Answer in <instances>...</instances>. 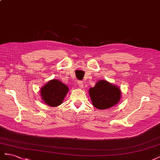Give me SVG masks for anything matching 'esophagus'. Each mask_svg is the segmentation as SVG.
<instances>
[{
	"label": "esophagus",
	"instance_id": "1",
	"mask_svg": "<svg viewBox=\"0 0 160 160\" xmlns=\"http://www.w3.org/2000/svg\"><path fill=\"white\" fill-rule=\"evenodd\" d=\"M77 84H78V86L80 88H83V83L82 81H78V82H77Z\"/></svg>",
	"mask_w": 160,
	"mask_h": 160
}]
</instances>
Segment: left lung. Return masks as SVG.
Returning <instances> with one entry per match:
<instances>
[{
  "mask_svg": "<svg viewBox=\"0 0 160 160\" xmlns=\"http://www.w3.org/2000/svg\"><path fill=\"white\" fill-rule=\"evenodd\" d=\"M92 104L98 109H109L117 105L122 98L119 87L106 80H99L89 90Z\"/></svg>",
  "mask_w": 160,
  "mask_h": 160,
  "instance_id": "left-lung-1",
  "label": "left lung"
}]
</instances>
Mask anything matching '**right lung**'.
<instances>
[{"instance_id": "add662e5", "label": "right lung", "mask_w": 160, "mask_h": 160, "mask_svg": "<svg viewBox=\"0 0 160 160\" xmlns=\"http://www.w3.org/2000/svg\"><path fill=\"white\" fill-rule=\"evenodd\" d=\"M69 91V88L58 79H52L41 88V96L43 102L51 107H57L63 101Z\"/></svg>"}]
</instances>
